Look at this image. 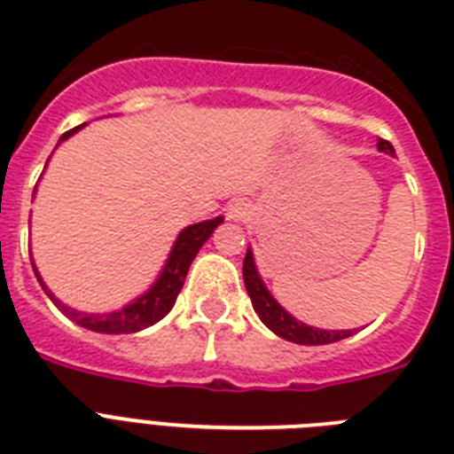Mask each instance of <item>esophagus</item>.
Masks as SVG:
<instances>
[{"instance_id":"34e87169","label":"esophagus","mask_w":454,"mask_h":454,"mask_svg":"<svg viewBox=\"0 0 454 454\" xmlns=\"http://www.w3.org/2000/svg\"><path fill=\"white\" fill-rule=\"evenodd\" d=\"M228 216L235 221H242L249 216V205H247L245 200H235L231 207H228Z\"/></svg>"}]
</instances>
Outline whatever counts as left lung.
<instances>
[{
	"mask_svg": "<svg viewBox=\"0 0 454 454\" xmlns=\"http://www.w3.org/2000/svg\"><path fill=\"white\" fill-rule=\"evenodd\" d=\"M378 149L385 153H394V146L387 139L378 142ZM242 278H245L247 294L252 298V305L256 315L261 317V322L278 333L285 340L298 342V345H329V342H338L342 338H349L352 331H326V329H315L308 324L298 322L296 317H291L282 305L270 296V291L265 289L263 279L259 278V270L254 265L252 249H247L245 263H242Z\"/></svg>",
	"mask_w": 454,
	"mask_h": 454,
	"instance_id": "8db88e82",
	"label": "left lung"
}]
</instances>
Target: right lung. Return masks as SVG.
I'll list each match as a JSON object with an SVG mask.
<instances>
[{"label":"right lung","mask_w":454,"mask_h":454,"mask_svg":"<svg viewBox=\"0 0 454 454\" xmlns=\"http://www.w3.org/2000/svg\"><path fill=\"white\" fill-rule=\"evenodd\" d=\"M83 125L79 128H74V130L65 132L60 137V142H65L67 137H72L74 132L81 130ZM223 216H216V219L209 221H200V223H193V226L184 228L179 238L175 239V247H172V252H169L168 261H165L163 270L158 275V279L151 285V289L146 294L137 298V301H132L130 305H125L123 310L119 312H105V315H88V312H79L74 310V308H67V305L58 301V298L48 291V286L43 285L42 275L36 272L35 263V275L39 279V285L43 286V291L48 294V298L53 301L55 308L60 312L76 322L79 326L88 331H98V333H135V331H142L146 326H153L156 322H160L169 310H172V305H175L176 296H179V291L184 286V279H186V272H189L191 263H193L195 254L200 252V247L207 242V238L215 233V228L219 226Z\"/></svg>","instance_id":"obj_1"}]
</instances>
